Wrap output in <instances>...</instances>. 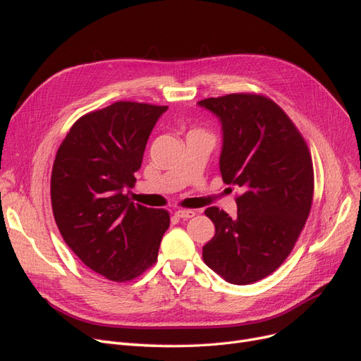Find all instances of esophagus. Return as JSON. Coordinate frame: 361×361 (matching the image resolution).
Masks as SVG:
<instances>
[{
	"instance_id": "esophagus-1",
	"label": "esophagus",
	"mask_w": 361,
	"mask_h": 361,
	"mask_svg": "<svg viewBox=\"0 0 361 361\" xmlns=\"http://www.w3.org/2000/svg\"><path fill=\"white\" fill-rule=\"evenodd\" d=\"M174 215L179 216V218H191L195 215L194 211H190V209H178L176 212H174Z\"/></svg>"
}]
</instances>
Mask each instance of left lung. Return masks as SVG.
I'll list each match as a JSON object with an SVG mask.
<instances>
[{
  "label": "left lung",
  "mask_w": 361,
  "mask_h": 361,
  "mask_svg": "<svg viewBox=\"0 0 361 361\" xmlns=\"http://www.w3.org/2000/svg\"><path fill=\"white\" fill-rule=\"evenodd\" d=\"M221 125L220 171L243 191L235 218L204 211L215 235L203 247L204 264L233 285L274 272L297 243L313 199L310 152L281 108L265 96L233 93L197 102Z\"/></svg>",
  "instance_id": "obj_1"
}]
</instances>
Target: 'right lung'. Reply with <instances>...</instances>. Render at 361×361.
<instances>
[{
	"mask_svg": "<svg viewBox=\"0 0 361 361\" xmlns=\"http://www.w3.org/2000/svg\"><path fill=\"white\" fill-rule=\"evenodd\" d=\"M169 106L116 102L82 116L59 147L51 176L59 231L84 265L113 281L155 264L170 226L164 209L130 202L152 129Z\"/></svg>",
	"mask_w": 361,
	"mask_h": 361,
	"instance_id": "right-lung-1",
	"label": "right lung"
}]
</instances>
